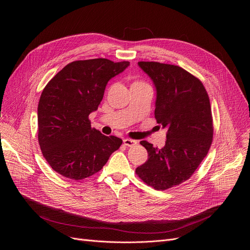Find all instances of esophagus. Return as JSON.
I'll return each instance as SVG.
<instances>
[{"label": "esophagus", "mask_w": 250, "mask_h": 250, "mask_svg": "<svg viewBox=\"0 0 250 250\" xmlns=\"http://www.w3.org/2000/svg\"><path fill=\"white\" fill-rule=\"evenodd\" d=\"M124 145L126 146H134L137 145V141L136 140H133V139H129V138H125L124 139Z\"/></svg>", "instance_id": "34e87169"}]
</instances>
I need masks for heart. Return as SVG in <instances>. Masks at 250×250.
<instances>
[{
    "mask_svg": "<svg viewBox=\"0 0 250 250\" xmlns=\"http://www.w3.org/2000/svg\"><path fill=\"white\" fill-rule=\"evenodd\" d=\"M134 86H148L145 81H141V80H138V81H134L132 84H131V87H134Z\"/></svg>",
    "mask_w": 250,
    "mask_h": 250,
    "instance_id": "b5f03b06",
    "label": "heart"
}]
</instances>
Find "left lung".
I'll return each mask as SVG.
<instances>
[{"label":"left lung","mask_w":250,"mask_h":250,"mask_svg":"<svg viewBox=\"0 0 250 250\" xmlns=\"http://www.w3.org/2000/svg\"><path fill=\"white\" fill-rule=\"evenodd\" d=\"M156 88L155 119L167 128L165 146L140 141L147 161L135 173L155 190H166L188 180L207 156L212 141V118L203 83L185 69L159 62H138Z\"/></svg>","instance_id":"obj_1"}]
</instances>
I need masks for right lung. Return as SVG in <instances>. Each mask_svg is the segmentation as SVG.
Wrapping results in <instances>:
<instances>
[{
	"label": "right lung",
	"mask_w": 250,
	"mask_h": 250,
	"mask_svg": "<svg viewBox=\"0 0 250 250\" xmlns=\"http://www.w3.org/2000/svg\"><path fill=\"white\" fill-rule=\"evenodd\" d=\"M128 61L105 58L67 64L43 89L38 108L39 144L50 167L63 177L82 180L99 172L123 140L91 126L106 84Z\"/></svg>",
	"instance_id": "add662e5"
}]
</instances>
